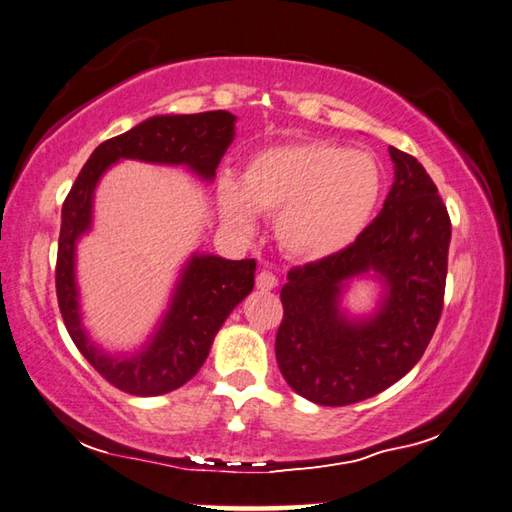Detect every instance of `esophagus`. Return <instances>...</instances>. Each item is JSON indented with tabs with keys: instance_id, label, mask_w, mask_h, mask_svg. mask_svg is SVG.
Instances as JSON below:
<instances>
[{
	"instance_id": "esophagus-1",
	"label": "esophagus",
	"mask_w": 512,
	"mask_h": 512,
	"mask_svg": "<svg viewBox=\"0 0 512 512\" xmlns=\"http://www.w3.org/2000/svg\"><path fill=\"white\" fill-rule=\"evenodd\" d=\"M257 288L259 290H273V288H277V277L270 273V270H262V273L257 275Z\"/></svg>"
}]
</instances>
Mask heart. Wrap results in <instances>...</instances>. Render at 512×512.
Here are the masks:
<instances>
[{
	"mask_svg": "<svg viewBox=\"0 0 512 512\" xmlns=\"http://www.w3.org/2000/svg\"><path fill=\"white\" fill-rule=\"evenodd\" d=\"M374 156L330 140L266 147L250 156L239 184L220 182V211L237 233L253 231V211L275 215V239L292 259L317 262L350 246L383 195Z\"/></svg>",
	"mask_w": 512,
	"mask_h": 512,
	"instance_id": "heart-1",
	"label": "heart"
}]
</instances>
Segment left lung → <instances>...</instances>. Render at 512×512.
Instances as JSON below:
<instances>
[{
	"instance_id": "obj_1",
	"label": "left lung",
	"mask_w": 512,
	"mask_h": 512,
	"mask_svg": "<svg viewBox=\"0 0 512 512\" xmlns=\"http://www.w3.org/2000/svg\"><path fill=\"white\" fill-rule=\"evenodd\" d=\"M396 180L376 220L354 242L297 266L281 288L284 319L275 354L286 383L317 405L372 398L416 365L444 306L451 220L420 162L389 147ZM374 269L388 295L377 317L352 324L338 295L352 276Z\"/></svg>"
}]
</instances>
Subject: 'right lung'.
<instances>
[{
	"instance_id": "right-lung-1",
	"label": "right lung",
	"mask_w": 512,
	"mask_h": 512,
	"mask_svg": "<svg viewBox=\"0 0 512 512\" xmlns=\"http://www.w3.org/2000/svg\"><path fill=\"white\" fill-rule=\"evenodd\" d=\"M233 127L235 116L224 110L147 118L96 147L63 202L54 284L65 330L96 372L125 394L160 396L189 383L209 356L228 314L253 290L257 264L255 259L231 262L215 255H193L165 321L145 350L127 358L103 354L83 332L74 284V244L90 228L96 182L121 158L187 165L211 180L233 143Z\"/></svg>"
}]
</instances>
